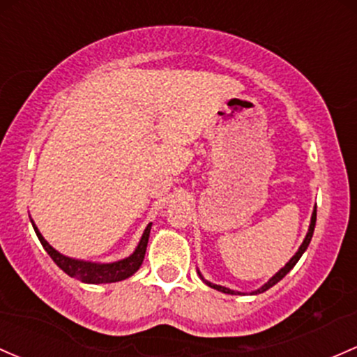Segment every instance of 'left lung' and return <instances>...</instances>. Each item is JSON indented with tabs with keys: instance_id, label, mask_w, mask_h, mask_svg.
<instances>
[{
	"instance_id": "1",
	"label": "left lung",
	"mask_w": 357,
	"mask_h": 357,
	"mask_svg": "<svg viewBox=\"0 0 357 357\" xmlns=\"http://www.w3.org/2000/svg\"><path fill=\"white\" fill-rule=\"evenodd\" d=\"M314 224H317V207L313 208V213H311V222H310V229H307V232H306V238H305V241L301 243V246H299V250L296 251V255H294V257H292L291 260H289L287 264L284 265V267L280 268L279 272L275 273V275H273V277H270V279H268V282H265L264 286H261V287H258L257 291H253V292H251V294H261V292H265V291H267V289H270V287H272V286H275V284L279 282V280H282L284 277H286L287 273L291 272L292 267H294V265L298 264V260H299V258L303 257V253H305V251H306V248H307V245H310L311 238H313ZM198 275H200V279L204 280V282L207 284L208 287H212V289H217V291H220V292H226V294H241V292H239V291H232V289H229V287H224V286H217V284H212V282H210V280H205V279H204V275H202V273H200V270H198Z\"/></svg>"
}]
</instances>
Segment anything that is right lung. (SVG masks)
Segmentation results:
<instances>
[{
	"instance_id": "1",
	"label": "right lung",
	"mask_w": 357,
	"mask_h": 357,
	"mask_svg": "<svg viewBox=\"0 0 357 357\" xmlns=\"http://www.w3.org/2000/svg\"><path fill=\"white\" fill-rule=\"evenodd\" d=\"M32 222L33 231H36L37 238H39L40 245L44 246V250L47 251V255L52 258L56 265L63 270L65 273H68L73 279L80 280L85 284H111V282H119V280H125L128 277L133 275L138 268L142 267L145 258V251H147V243L150 236V229H152V222L145 227L144 234H142L140 243L135 248L133 253L130 257L123 258V260L111 261V264H99V261H85V260H77V258L65 257V255L59 253L58 250H54L50 243L44 239V236L40 234L39 229H37L33 220Z\"/></svg>"
}]
</instances>
